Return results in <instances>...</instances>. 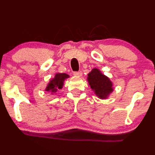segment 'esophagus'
Listing matches in <instances>:
<instances>
[{"mask_svg": "<svg viewBox=\"0 0 155 155\" xmlns=\"http://www.w3.org/2000/svg\"><path fill=\"white\" fill-rule=\"evenodd\" d=\"M74 75L75 76H82V72L81 71H78V72H74Z\"/></svg>", "mask_w": 155, "mask_h": 155, "instance_id": "esophagus-1", "label": "esophagus"}]
</instances>
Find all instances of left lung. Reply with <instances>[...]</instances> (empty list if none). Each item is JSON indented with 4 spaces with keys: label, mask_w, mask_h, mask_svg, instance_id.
<instances>
[{
    "label": "left lung",
    "mask_w": 155,
    "mask_h": 155,
    "mask_svg": "<svg viewBox=\"0 0 155 155\" xmlns=\"http://www.w3.org/2000/svg\"><path fill=\"white\" fill-rule=\"evenodd\" d=\"M87 79L92 90L98 98L102 100L107 99L114 91L112 81L97 68L92 69Z\"/></svg>",
    "instance_id": "left-lung-1"
}]
</instances>
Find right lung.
<instances>
[{"label":"right lung","mask_w":155,"mask_h":155,"mask_svg":"<svg viewBox=\"0 0 155 155\" xmlns=\"http://www.w3.org/2000/svg\"><path fill=\"white\" fill-rule=\"evenodd\" d=\"M70 76L65 73H57L54 77L49 80L46 87L45 91L50 92L51 95H54L59 90H61L64 85V81Z\"/></svg>","instance_id":"right-lung-1"}]
</instances>
